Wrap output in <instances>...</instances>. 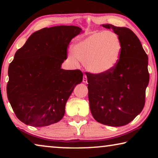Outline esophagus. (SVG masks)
<instances>
[{
    "label": "esophagus",
    "instance_id": "esophagus-1",
    "mask_svg": "<svg viewBox=\"0 0 158 158\" xmlns=\"http://www.w3.org/2000/svg\"><path fill=\"white\" fill-rule=\"evenodd\" d=\"M83 82L84 83H87V77L85 74L84 75V77H83Z\"/></svg>",
    "mask_w": 158,
    "mask_h": 158
}]
</instances>
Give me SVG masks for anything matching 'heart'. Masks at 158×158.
Returning <instances> with one entry per match:
<instances>
[{
  "label": "heart",
  "mask_w": 158,
  "mask_h": 158,
  "mask_svg": "<svg viewBox=\"0 0 158 158\" xmlns=\"http://www.w3.org/2000/svg\"><path fill=\"white\" fill-rule=\"evenodd\" d=\"M122 47L121 40L114 32H98L77 42L69 58L74 62L78 58L90 73L105 74L117 65Z\"/></svg>",
  "instance_id": "heart-1"
}]
</instances>
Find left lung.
Listing matches in <instances>:
<instances>
[{
  "instance_id": "left-lung-1",
  "label": "left lung",
  "mask_w": 158,
  "mask_h": 158,
  "mask_svg": "<svg viewBox=\"0 0 158 158\" xmlns=\"http://www.w3.org/2000/svg\"><path fill=\"white\" fill-rule=\"evenodd\" d=\"M118 35L121 58L115 68L105 74L85 73L90 112L95 121L109 126L129 123L145 105L149 82L148 56L137 36L126 27L102 24Z\"/></svg>"
}]
</instances>
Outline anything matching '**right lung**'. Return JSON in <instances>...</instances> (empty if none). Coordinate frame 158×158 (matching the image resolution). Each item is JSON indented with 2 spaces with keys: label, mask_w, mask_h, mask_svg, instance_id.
Here are the masks:
<instances>
[{
  "label": "right lung",
  "mask_w": 158,
  "mask_h": 158,
  "mask_svg": "<svg viewBox=\"0 0 158 158\" xmlns=\"http://www.w3.org/2000/svg\"><path fill=\"white\" fill-rule=\"evenodd\" d=\"M83 32L74 26L42 28L15 53L8 68L7 95L23 123L44 127L63 118L67 101L81 83L83 73L63 69L61 65L72 39Z\"/></svg>",
  "instance_id": "obj_1"
}]
</instances>
